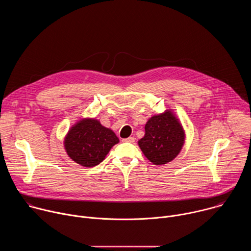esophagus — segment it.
Masks as SVG:
<instances>
[{"label": "esophagus", "mask_w": 251, "mask_h": 251, "mask_svg": "<svg viewBox=\"0 0 251 251\" xmlns=\"http://www.w3.org/2000/svg\"><path fill=\"white\" fill-rule=\"evenodd\" d=\"M122 142H124V143H134L135 142V138L134 137H128V138L122 139Z\"/></svg>", "instance_id": "obj_1"}]
</instances>
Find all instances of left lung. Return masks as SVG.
<instances>
[{
  "mask_svg": "<svg viewBox=\"0 0 251 251\" xmlns=\"http://www.w3.org/2000/svg\"><path fill=\"white\" fill-rule=\"evenodd\" d=\"M182 124L171 110L154 115L145 125V135L138 145L154 165H165L181 152L185 143Z\"/></svg>",
  "mask_w": 251,
  "mask_h": 251,
  "instance_id": "obj_1",
  "label": "left lung"
}]
</instances>
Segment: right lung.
<instances>
[{
  "mask_svg": "<svg viewBox=\"0 0 251 251\" xmlns=\"http://www.w3.org/2000/svg\"><path fill=\"white\" fill-rule=\"evenodd\" d=\"M117 143L119 139L111 129L102 126L97 119L84 118L69 129L64 149L71 160L91 168L100 164Z\"/></svg>",
  "mask_w": 251,
  "mask_h": 251,
  "instance_id": "right-lung-1",
  "label": "right lung"
}]
</instances>
